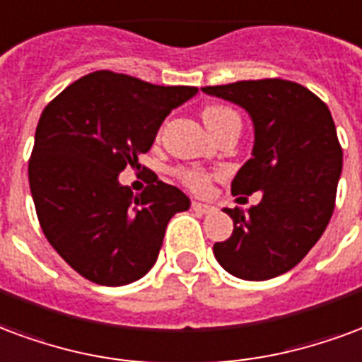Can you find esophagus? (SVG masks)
<instances>
[{
	"mask_svg": "<svg viewBox=\"0 0 362 362\" xmlns=\"http://www.w3.org/2000/svg\"><path fill=\"white\" fill-rule=\"evenodd\" d=\"M192 210L200 214H212L216 212V206H212V204H204V202H192Z\"/></svg>",
	"mask_w": 362,
	"mask_h": 362,
	"instance_id": "obj_1",
	"label": "esophagus"
}]
</instances>
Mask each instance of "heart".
Wrapping results in <instances>:
<instances>
[{"label": "heart", "instance_id": "obj_1", "mask_svg": "<svg viewBox=\"0 0 362 362\" xmlns=\"http://www.w3.org/2000/svg\"><path fill=\"white\" fill-rule=\"evenodd\" d=\"M229 113H233L229 107H223V105H210L206 107L204 112H202V119L208 125H212L214 121L221 119L223 115H229ZM177 175L183 179L185 183L192 187L194 191H204L208 187V177L204 173H200V171H191V170H179Z\"/></svg>", "mask_w": 362, "mask_h": 362}]
</instances>
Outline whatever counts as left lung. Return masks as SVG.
<instances>
[{"mask_svg":"<svg viewBox=\"0 0 362 362\" xmlns=\"http://www.w3.org/2000/svg\"><path fill=\"white\" fill-rule=\"evenodd\" d=\"M249 113L250 160L231 181L233 194L262 191L258 206L226 208L233 220L214 257L231 276L264 281L297 266L328 226L344 152L328 105L291 81L264 78L204 86Z\"/></svg>","mask_w":362,"mask_h":362,"instance_id":"obj_1","label":"left lung"}]
</instances>
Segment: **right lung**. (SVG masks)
I'll use <instances>...</instances> for the list:
<instances>
[{"mask_svg": "<svg viewBox=\"0 0 362 362\" xmlns=\"http://www.w3.org/2000/svg\"><path fill=\"white\" fill-rule=\"evenodd\" d=\"M199 88L158 86L112 71L69 84L42 112L28 181L42 231L59 257L98 286H127L154 266L170 220L191 206L173 185L142 194L119 183L163 119Z\"/></svg>", "mask_w": 362, "mask_h": 362, "instance_id": "obj_1", "label": "right lung"}]
</instances>
